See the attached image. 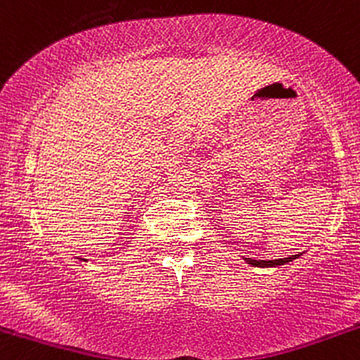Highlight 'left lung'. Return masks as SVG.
<instances>
[{"label": "left lung", "mask_w": 360, "mask_h": 360, "mask_svg": "<svg viewBox=\"0 0 360 360\" xmlns=\"http://www.w3.org/2000/svg\"><path fill=\"white\" fill-rule=\"evenodd\" d=\"M299 258V255H294V256H289V258H280V259H268V262H264V259H251V258H246V262L250 264H255V266H278V264H283V263H289L292 259Z\"/></svg>", "instance_id": "left-lung-1"}]
</instances>
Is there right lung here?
I'll return each mask as SVG.
<instances>
[{
  "label": "right lung",
  "mask_w": 360,
  "mask_h": 360,
  "mask_svg": "<svg viewBox=\"0 0 360 360\" xmlns=\"http://www.w3.org/2000/svg\"><path fill=\"white\" fill-rule=\"evenodd\" d=\"M85 262H86V259H85Z\"/></svg>",
  "instance_id": "add662e5"
}]
</instances>
